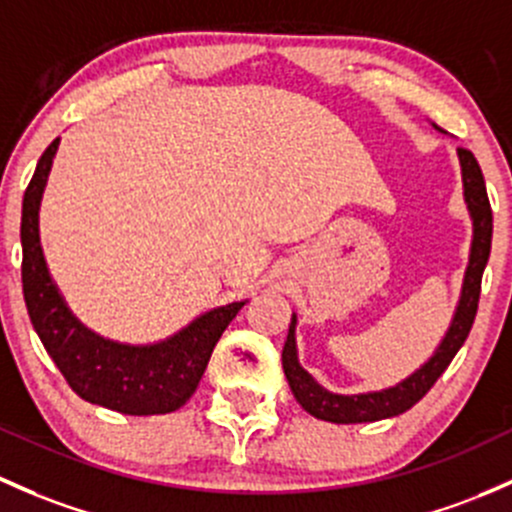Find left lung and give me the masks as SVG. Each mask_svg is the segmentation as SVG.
<instances>
[{
	"label": "left lung",
	"instance_id": "left-lung-1",
	"mask_svg": "<svg viewBox=\"0 0 512 512\" xmlns=\"http://www.w3.org/2000/svg\"><path fill=\"white\" fill-rule=\"evenodd\" d=\"M461 176H464V196L469 203L473 218V245L469 270H466L464 289H461L459 309H456L454 321L446 331L444 341L437 348V353L417 370L410 378L402 380L400 385L387 387L383 392H368V395H333L316 383L309 373L299 365L297 343H294V326L297 319H292L287 333V343L282 351V368L287 375L289 387L294 397L311 417L324 419V422L336 424H358V422H378V419L395 417V414L407 412L417 405L432 385L437 383L459 348L469 338L478 311V297H481V277L486 270L488 255H491V238H493V211L491 201L486 193V181H483L481 166L469 149L459 147Z\"/></svg>",
	"mask_w": 512,
	"mask_h": 512
}]
</instances>
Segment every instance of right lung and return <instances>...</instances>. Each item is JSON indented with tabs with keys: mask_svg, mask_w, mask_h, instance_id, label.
<instances>
[{
	"mask_svg": "<svg viewBox=\"0 0 512 512\" xmlns=\"http://www.w3.org/2000/svg\"><path fill=\"white\" fill-rule=\"evenodd\" d=\"M56 149L58 139H53L21 203V287L31 324L83 400L122 414L176 412L196 392L215 343L245 301L218 306L154 346H122L88 331L58 294L41 252L39 206Z\"/></svg>",
	"mask_w": 512,
	"mask_h": 512,
	"instance_id": "right-lung-1",
	"label": "right lung"
}]
</instances>
